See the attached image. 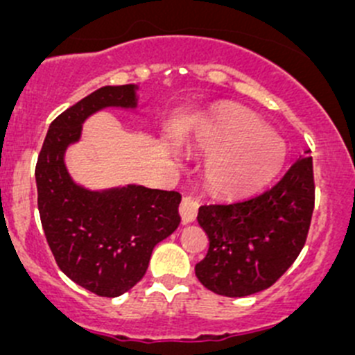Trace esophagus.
<instances>
[{
	"label": "esophagus",
	"mask_w": 355,
	"mask_h": 355,
	"mask_svg": "<svg viewBox=\"0 0 355 355\" xmlns=\"http://www.w3.org/2000/svg\"><path fill=\"white\" fill-rule=\"evenodd\" d=\"M199 209V200L192 194H185L180 202V216L184 223H191L196 220Z\"/></svg>",
	"instance_id": "34e87169"
}]
</instances>
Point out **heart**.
Returning a JSON list of instances; mask_svg holds the SVG:
<instances>
[{
  "label": "heart",
  "instance_id": "obj_1",
  "mask_svg": "<svg viewBox=\"0 0 355 355\" xmlns=\"http://www.w3.org/2000/svg\"><path fill=\"white\" fill-rule=\"evenodd\" d=\"M207 163V182L221 194H245L277 171L285 146L252 111H221L204 127L199 137Z\"/></svg>",
  "mask_w": 355,
  "mask_h": 355
}]
</instances>
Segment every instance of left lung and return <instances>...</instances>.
Here are the masks:
<instances>
[{"label":"left lung","instance_id":"1","mask_svg":"<svg viewBox=\"0 0 355 355\" xmlns=\"http://www.w3.org/2000/svg\"><path fill=\"white\" fill-rule=\"evenodd\" d=\"M314 209L313 157L300 156L268 189L225 204H204L198 221L209 241L196 277L211 292L245 297L271 287L297 259Z\"/></svg>","mask_w":355,"mask_h":355}]
</instances>
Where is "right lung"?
<instances>
[{"label": "right lung", "mask_w": 355, "mask_h": 355, "mask_svg": "<svg viewBox=\"0 0 355 355\" xmlns=\"http://www.w3.org/2000/svg\"><path fill=\"white\" fill-rule=\"evenodd\" d=\"M135 85H106L49 125L35 164L42 230L60 270L99 297H118L146 275L157 242L180 223V194L142 185L105 192L78 187L63 155L78 141L89 114L106 106L134 108Z\"/></svg>", "instance_id": "add662e5"}]
</instances>
